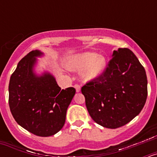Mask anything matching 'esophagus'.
<instances>
[{
    "label": "esophagus",
    "instance_id": "34e87169",
    "mask_svg": "<svg viewBox=\"0 0 157 157\" xmlns=\"http://www.w3.org/2000/svg\"><path fill=\"white\" fill-rule=\"evenodd\" d=\"M74 87L75 88L76 92H77V93H78V92H80V91H81V87H80L79 85H77V84H75V85L74 86Z\"/></svg>",
    "mask_w": 157,
    "mask_h": 157
}]
</instances>
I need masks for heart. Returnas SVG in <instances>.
Masks as SVG:
<instances>
[{
  "mask_svg": "<svg viewBox=\"0 0 157 157\" xmlns=\"http://www.w3.org/2000/svg\"><path fill=\"white\" fill-rule=\"evenodd\" d=\"M67 67L71 71L80 72L84 82H93L102 75L107 66L106 59L94 52H84L69 56L66 60Z\"/></svg>",
  "mask_w": 157,
  "mask_h": 157,
  "instance_id": "1",
  "label": "heart"
}]
</instances>
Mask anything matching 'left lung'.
<instances>
[{"label": "left lung", "mask_w": 157, "mask_h": 157, "mask_svg": "<svg viewBox=\"0 0 157 157\" xmlns=\"http://www.w3.org/2000/svg\"><path fill=\"white\" fill-rule=\"evenodd\" d=\"M145 68L129 48L113 51L102 75L82 87L89 114L106 128L123 127L139 114L147 98Z\"/></svg>", "instance_id": "1"}]
</instances>
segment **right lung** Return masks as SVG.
I'll use <instances>...</instances> for the list:
<instances>
[{"mask_svg":"<svg viewBox=\"0 0 157 157\" xmlns=\"http://www.w3.org/2000/svg\"><path fill=\"white\" fill-rule=\"evenodd\" d=\"M44 56L33 50L19 62L10 78L8 103L19 126L40 137L54 135L63 127L75 89L65 90L57 85L50 72L37 74V59Z\"/></svg>","mask_w":157,"mask_h":157,"instance_id":"add662e5","label":"right lung"}]
</instances>
